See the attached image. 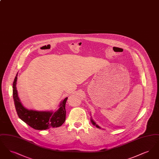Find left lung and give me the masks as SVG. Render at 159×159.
<instances>
[{"label":"left lung","mask_w":159,"mask_h":159,"mask_svg":"<svg viewBox=\"0 0 159 159\" xmlns=\"http://www.w3.org/2000/svg\"><path fill=\"white\" fill-rule=\"evenodd\" d=\"M91 123H92V125H94V126H96V127H97V128H98L101 129V127H100V126H99L98 125H97V123H95V121H93V119H92V117H91Z\"/></svg>","instance_id":"obj_1"}]
</instances>
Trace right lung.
I'll list each match as a JSON object with an SVG mask.
<instances>
[{
	"label": "right lung",
	"mask_w": 159,
	"mask_h": 159,
	"mask_svg": "<svg viewBox=\"0 0 159 159\" xmlns=\"http://www.w3.org/2000/svg\"><path fill=\"white\" fill-rule=\"evenodd\" d=\"M18 73L13 82V98L15 109L20 119L36 130H46L61 126L66 120V103L67 97L61 101L58 109L53 111H36L24 107L20 101L16 90Z\"/></svg>",
	"instance_id": "obj_1"
}]
</instances>
